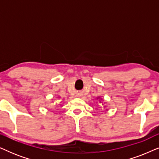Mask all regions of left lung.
Here are the masks:
<instances>
[{
  "mask_svg": "<svg viewBox=\"0 0 159 159\" xmlns=\"http://www.w3.org/2000/svg\"><path fill=\"white\" fill-rule=\"evenodd\" d=\"M97 100H99V102H100V103H102V105H103V99L101 98V97H98L97 98Z\"/></svg>",
  "mask_w": 159,
  "mask_h": 159,
  "instance_id": "8db88e82",
  "label": "left lung"
}]
</instances>
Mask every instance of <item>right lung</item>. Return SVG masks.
Masks as SVG:
<instances>
[{"instance_id": "obj_1", "label": "right lung", "mask_w": 159, "mask_h": 159, "mask_svg": "<svg viewBox=\"0 0 159 159\" xmlns=\"http://www.w3.org/2000/svg\"><path fill=\"white\" fill-rule=\"evenodd\" d=\"M58 98H60V97H58Z\"/></svg>"}]
</instances>
